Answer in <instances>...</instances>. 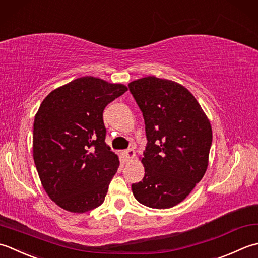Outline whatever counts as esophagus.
I'll use <instances>...</instances> for the list:
<instances>
[{
	"instance_id": "obj_1",
	"label": "esophagus",
	"mask_w": 258,
	"mask_h": 258,
	"mask_svg": "<svg viewBox=\"0 0 258 258\" xmlns=\"http://www.w3.org/2000/svg\"><path fill=\"white\" fill-rule=\"evenodd\" d=\"M123 156H124L125 160H127V161H131V160H133V159L135 158L136 152H135L134 149H128V150L123 151Z\"/></svg>"
}]
</instances>
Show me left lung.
I'll list each match as a JSON object with an SVG mask.
<instances>
[{
    "label": "left lung",
    "instance_id": "left-lung-1",
    "mask_svg": "<svg viewBox=\"0 0 258 258\" xmlns=\"http://www.w3.org/2000/svg\"><path fill=\"white\" fill-rule=\"evenodd\" d=\"M129 90L145 119V177L133 183L135 198L147 207L166 209L185 199L208 167L212 125L196 98L175 81L145 77Z\"/></svg>",
    "mask_w": 258,
    "mask_h": 258
}]
</instances>
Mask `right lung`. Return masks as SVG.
I'll return each instance as SVG.
<instances>
[{
	"instance_id": "right-lung-1",
	"label": "right lung",
	"mask_w": 258,
	"mask_h": 258,
	"mask_svg": "<svg viewBox=\"0 0 258 258\" xmlns=\"http://www.w3.org/2000/svg\"><path fill=\"white\" fill-rule=\"evenodd\" d=\"M128 90L121 83L78 78L42 101L33 123V159L42 186L57 206L87 213L104 202L119 167L106 144L102 113Z\"/></svg>"
}]
</instances>
